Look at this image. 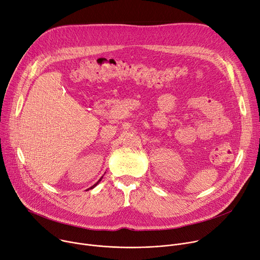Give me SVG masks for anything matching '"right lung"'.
I'll return each mask as SVG.
<instances>
[{
    "label": "right lung",
    "instance_id": "obj_1",
    "mask_svg": "<svg viewBox=\"0 0 260 260\" xmlns=\"http://www.w3.org/2000/svg\"><path fill=\"white\" fill-rule=\"evenodd\" d=\"M103 177H104V175H103V176H102V177H101V178H100V179H99V181H98V182H96V183H94V184H93V185H92V186H91V187H90V188H93V187H95V186H96V185H98V184H99V183H100V182H101V180H102V179H103ZM90 188H88V190H90Z\"/></svg>",
    "mask_w": 260,
    "mask_h": 260
}]
</instances>
